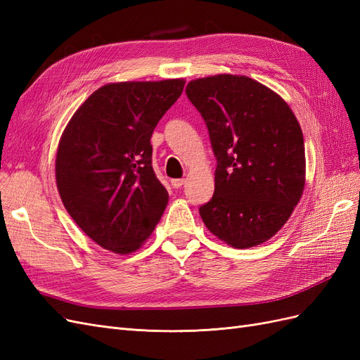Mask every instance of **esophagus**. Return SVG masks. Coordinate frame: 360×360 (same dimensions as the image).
<instances>
[{"label": "esophagus", "instance_id": "34e87169", "mask_svg": "<svg viewBox=\"0 0 360 360\" xmlns=\"http://www.w3.org/2000/svg\"><path fill=\"white\" fill-rule=\"evenodd\" d=\"M184 181H186L184 179H174V180H171V184H172L174 189H179V188L183 186Z\"/></svg>", "mask_w": 360, "mask_h": 360}]
</instances>
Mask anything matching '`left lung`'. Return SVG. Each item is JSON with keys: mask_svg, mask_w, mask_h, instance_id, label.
<instances>
[{"mask_svg": "<svg viewBox=\"0 0 360 360\" xmlns=\"http://www.w3.org/2000/svg\"><path fill=\"white\" fill-rule=\"evenodd\" d=\"M186 96L209 130L216 158L214 193L201 219L233 248L274 237L291 216L304 186V146L290 106L248 76L191 81Z\"/></svg>", "mask_w": 360, "mask_h": 360, "instance_id": "left-lung-1", "label": "left lung"}]
</instances>
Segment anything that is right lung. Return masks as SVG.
<instances>
[{"instance_id":"add662e5","label":"right lung","mask_w":360,"mask_h":360,"mask_svg":"<svg viewBox=\"0 0 360 360\" xmlns=\"http://www.w3.org/2000/svg\"><path fill=\"white\" fill-rule=\"evenodd\" d=\"M183 86V79L103 85L64 129L56 160L61 201L108 250L134 252L165 210L168 192L151 167L150 139Z\"/></svg>"}]
</instances>
